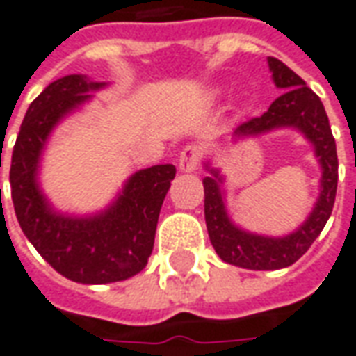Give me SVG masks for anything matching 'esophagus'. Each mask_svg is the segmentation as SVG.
I'll return each mask as SVG.
<instances>
[{"mask_svg":"<svg viewBox=\"0 0 356 356\" xmlns=\"http://www.w3.org/2000/svg\"><path fill=\"white\" fill-rule=\"evenodd\" d=\"M200 148L196 144H191V146H185L181 154H179V170L183 173H191L198 168L200 163Z\"/></svg>","mask_w":356,"mask_h":356,"instance_id":"34e87169","label":"esophagus"}]
</instances>
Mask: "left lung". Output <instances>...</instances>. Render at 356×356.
Masks as SVG:
<instances>
[{
  "label": "left lung",
  "instance_id": "1",
  "mask_svg": "<svg viewBox=\"0 0 356 356\" xmlns=\"http://www.w3.org/2000/svg\"><path fill=\"white\" fill-rule=\"evenodd\" d=\"M273 84L282 96L272 102L264 115L252 118L235 129L233 136H258L275 129H297L314 146L322 179L320 196L307 221L285 237H266L237 227L225 210L220 171L206 163L210 177H204V218L208 235L223 262L247 270H282L295 264L324 229L330 220L337 191V152L324 104L295 71L275 57H268Z\"/></svg>",
  "mask_w": 356,
  "mask_h": 356
}]
</instances>
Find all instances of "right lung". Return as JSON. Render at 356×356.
I'll return each mask as SVG.
<instances>
[{
	"label": "right lung",
	"instance_id": "obj_1",
	"mask_svg": "<svg viewBox=\"0 0 356 356\" xmlns=\"http://www.w3.org/2000/svg\"><path fill=\"white\" fill-rule=\"evenodd\" d=\"M104 86L83 74H67L48 84L26 109L9 171L22 233L56 272L86 285L123 282L148 264L161 204L175 177L171 163L136 171L118 198L92 216H69L51 208L38 185L42 150L57 123L90 100L88 92Z\"/></svg>",
	"mask_w": 356,
	"mask_h": 356
}]
</instances>
